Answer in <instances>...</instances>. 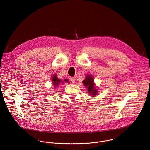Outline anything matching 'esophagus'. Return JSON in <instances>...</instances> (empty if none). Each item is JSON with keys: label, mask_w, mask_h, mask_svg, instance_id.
<instances>
[{"label": "esophagus", "mask_w": 150, "mask_h": 150, "mask_svg": "<svg viewBox=\"0 0 150 150\" xmlns=\"http://www.w3.org/2000/svg\"><path fill=\"white\" fill-rule=\"evenodd\" d=\"M70 81H71L72 83H74L75 82V79L74 77H71L70 78Z\"/></svg>", "instance_id": "34e87169"}]
</instances>
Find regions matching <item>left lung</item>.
I'll return each mask as SVG.
<instances>
[{
	"instance_id": "left-lung-1",
	"label": "left lung",
	"mask_w": 150,
	"mask_h": 150,
	"mask_svg": "<svg viewBox=\"0 0 150 150\" xmlns=\"http://www.w3.org/2000/svg\"><path fill=\"white\" fill-rule=\"evenodd\" d=\"M83 83L88 90V93L91 95V96H95L98 94V89H96L95 86L93 78L92 76L87 74L85 80L83 81Z\"/></svg>"
}]
</instances>
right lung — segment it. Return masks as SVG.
Listing matches in <instances>:
<instances>
[{
    "instance_id": "1",
    "label": "right lung",
    "mask_w": 150,
    "mask_h": 150,
    "mask_svg": "<svg viewBox=\"0 0 150 150\" xmlns=\"http://www.w3.org/2000/svg\"><path fill=\"white\" fill-rule=\"evenodd\" d=\"M52 78V84L54 86H55V87H57L60 84V83H61L62 80L59 79L58 78L57 76L55 74L53 75V77ZM64 81L65 82H66V83L69 82L68 80H67V79H64Z\"/></svg>"
}]
</instances>
